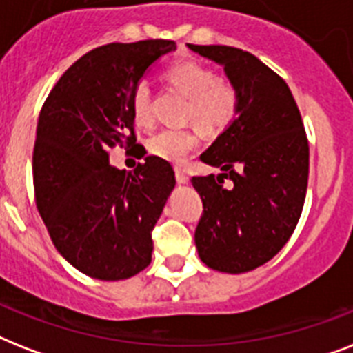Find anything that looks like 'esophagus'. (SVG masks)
I'll list each match as a JSON object with an SVG mask.
<instances>
[{
	"label": "esophagus",
	"instance_id": "1",
	"mask_svg": "<svg viewBox=\"0 0 353 353\" xmlns=\"http://www.w3.org/2000/svg\"><path fill=\"white\" fill-rule=\"evenodd\" d=\"M176 179L179 185H187L188 183V176H187V172L181 170V168H176Z\"/></svg>",
	"mask_w": 353,
	"mask_h": 353
}]
</instances>
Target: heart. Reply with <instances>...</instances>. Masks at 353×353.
Masks as SVG:
<instances>
[{
	"label": "heart",
	"mask_w": 353,
	"mask_h": 353,
	"mask_svg": "<svg viewBox=\"0 0 353 353\" xmlns=\"http://www.w3.org/2000/svg\"><path fill=\"white\" fill-rule=\"evenodd\" d=\"M170 88L188 99L187 119L205 132H220L229 126L240 112V93L227 80L205 63L196 60L177 62L165 71ZM133 119L141 126L152 122V93L146 84H139L132 93ZM198 144V135L190 130H163L148 139V152L159 159L181 163Z\"/></svg>",
	"instance_id": "1"
}]
</instances>
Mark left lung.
Here are the masks:
<instances>
[{
    "instance_id": "1",
    "label": "left lung",
    "mask_w": 353,
    "mask_h": 353,
    "mask_svg": "<svg viewBox=\"0 0 353 353\" xmlns=\"http://www.w3.org/2000/svg\"><path fill=\"white\" fill-rule=\"evenodd\" d=\"M187 46L223 65L240 93L236 119L199 155L221 174L192 177L203 201L194 241L210 269L247 273L269 262L299 223L310 172L306 132L288 84L254 54Z\"/></svg>"
}]
</instances>
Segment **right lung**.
Segmentation results:
<instances>
[{
  "label": "right lung",
  "instance_id": "right-lung-1",
  "mask_svg": "<svg viewBox=\"0 0 353 353\" xmlns=\"http://www.w3.org/2000/svg\"><path fill=\"white\" fill-rule=\"evenodd\" d=\"M172 40L108 43L85 52L41 108L32 152L36 207L58 252L80 273L124 280L152 262V231L176 187L170 163L144 157L133 172L108 150L135 146L132 93Z\"/></svg>",
  "mask_w": 353,
  "mask_h": 353
}]
</instances>
